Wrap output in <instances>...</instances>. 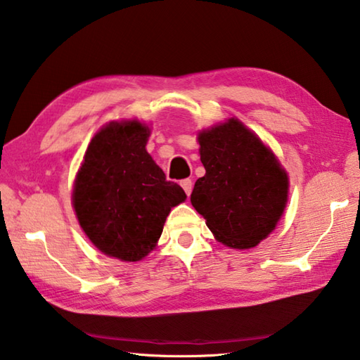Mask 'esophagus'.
<instances>
[{
  "label": "esophagus",
  "instance_id": "obj_1",
  "mask_svg": "<svg viewBox=\"0 0 360 360\" xmlns=\"http://www.w3.org/2000/svg\"><path fill=\"white\" fill-rule=\"evenodd\" d=\"M181 187L184 188V192L187 193V196H190V193H192V188H193L192 179H182L181 181Z\"/></svg>",
  "mask_w": 360,
  "mask_h": 360
}]
</instances>
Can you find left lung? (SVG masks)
Wrapping results in <instances>:
<instances>
[{
    "label": "left lung",
    "mask_w": 360,
    "mask_h": 360,
    "mask_svg": "<svg viewBox=\"0 0 360 360\" xmlns=\"http://www.w3.org/2000/svg\"><path fill=\"white\" fill-rule=\"evenodd\" d=\"M198 140L206 174L195 182L190 201L221 243L252 248L284 212L287 174L274 154L238 120L202 131Z\"/></svg>",
    "instance_id": "left-lung-1"
}]
</instances>
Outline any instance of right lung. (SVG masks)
Listing matches in <instances>:
<instances>
[{
  "label": "right lung",
  "instance_id": "1",
  "mask_svg": "<svg viewBox=\"0 0 360 360\" xmlns=\"http://www.w3.org/2000/svg\"><path fill=\"white\" fill-rule=\"evenodd\" d=\"M148 136L136 120L105 126L91 139L73 190L77 220L91 243L126 262L156 246L172 207L186 200L146 153Z\"/></svg>",
  "mask_w": 360,
  "mask_h": 360
}]
</instances>
